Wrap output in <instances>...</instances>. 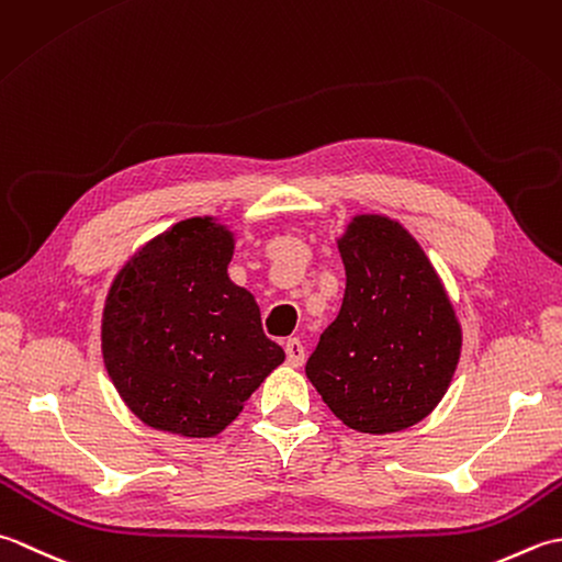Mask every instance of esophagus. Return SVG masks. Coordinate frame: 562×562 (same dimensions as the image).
<instances>
[{"label":"esophagus","instance_id":"1","mask_svg":"<svg viewBox=\"0 0 562 562\" xmlns=\"http://www.w3.org/2000/svg\"><path fill=\"white\" fill-rule=\"evenodd\" d=\"M285 361H289V366H293V369H297V366H303L305 361V347L301 339H289L285 341Z\"/></svg>","mask_w":562,"mask_h":562}]
</instances>
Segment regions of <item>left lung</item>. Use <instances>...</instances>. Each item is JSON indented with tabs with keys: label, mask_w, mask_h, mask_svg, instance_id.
Here are the masks:
<instances>
[{
	"label": "left lung",
	"mask_w": 562,
	"mask_h": 562,
	"mask_svg": "<svg viewBox=\"0 0 562 562\" xmlns=\"http://www.w3.org/2000/svg\"><path fill=\"white\" fill-rule=\"evenodd\" d=\"M345 301L305 375L349 429L403 431L441 403L463 331L437 269L387 215H353L337 239Z\"/></svg>",
	"instance_id": "left-lung-1"
}]
</instances>
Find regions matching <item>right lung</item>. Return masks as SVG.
<instances>
[{
	"mask_svg": "<svg viewBox=\"0 0 562 562\" xmlns=\"http://www.w3.org/2000/svg\"><path fill=\"white\" fill-rule=\"evenodd\" d=\"M233 251L231 227L189 217L145 243L113 279L101 353L143 425L211 439L283 363L255 295L227 277Z\"/></svg>",
	"mask_w": 562,
	"mask_h": 562,
	"instance_id": "obj_1",
	"label": "right lung"
}]
</instances>
